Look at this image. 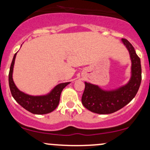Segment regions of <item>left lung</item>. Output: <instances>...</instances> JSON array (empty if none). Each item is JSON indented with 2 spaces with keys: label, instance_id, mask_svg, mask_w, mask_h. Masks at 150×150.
<instances>
[{
  "label": "left lung",
  "instance_id": "left-lung-1",
  "mask_svg": "<svg viewBox=\"0 0 150 150\" xmlns=\"http://www.w3.org/2000/svg\"><path fill=\"white\" fill-rule=\"evenodd\" d=\"M122 42L128 50L131 60V74L127 83L114 89H103L99 85L85 81L81 98L83 107L94 113L112 114L130 102L139 90L142 80L141 62L134 49L127 39Z\"/></svg>",
  "mask_w": 150,
  "mask_h": 150
}]
</instances>
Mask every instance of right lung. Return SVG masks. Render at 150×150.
I'll return each mask as SVG.
<instances>
[{
	"instance_id": "right-lung-1",
	"label": "right lung",
	"mask_w": 150,
	"mask_h": 150,
	"mask_svg": "<svg viewBox=\"0 0 150 150\" xmlns=\"http://www.w3.org/2000/svg\"><path fill=\"white\" fill-rule=\"evenodd\" d=\"M17 53H16L13 58L8 75L9 86L13 97L22 107L32 114H46L55 110L59 104L62 90L71 82L59 83L46 94L34 96L25 94L18 89L13 79L14 64Z\"/></svg>"
}]
</instances>
